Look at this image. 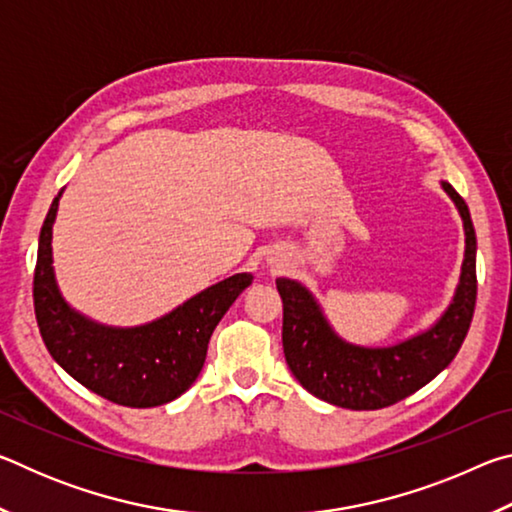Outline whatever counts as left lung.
I'll use <instances>...</instances> for the list:
<instances>
[{"label": "left lung", "mask_w": 512, "mask_h": 512, "mask_svg": "<svg viewBox=\"0 0 512 512\" xmlns=\"http://www.w3.org/2000/svg\"><path fill=\"white\" fill-rule=\"evenodd\" d=\"M465 228V259L452 305L436 325L391 348H359L332 332L314 296L302 284L277 277L282 296V348L302 388L341 409L375 411L420 391L443 372L470 329L476 302V235L465 201L443 183Z\"/></svg>", "instance_id": "obj_1"}]
</instances>
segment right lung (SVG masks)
<instances>
[{
	"instance_id": "add662e5",
	"label": "right lung",
	"mask_w": 512,
	"mask_h": 512,
	"mask_svg": "<svg viewBox=\"0 0 512 512\" xmlns=\"http://www.w3.org/2000/svg\"><path fill=\"white\" fill-rule=\"evenodd\" d=\"M58 198L42 223L33 273V307L49 354L67 375L108 402L151 409L176 400L196 381L214 327L253 275L237 273L207 287L149 325L124 329L92 323L60 296L51 268Z\"/></svg>"
}]
</instances>
